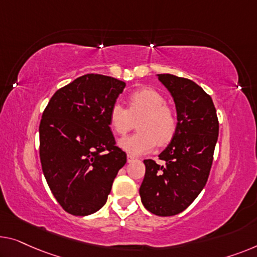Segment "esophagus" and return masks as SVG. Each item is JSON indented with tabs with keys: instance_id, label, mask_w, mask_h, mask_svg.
<instances>
[{
	"instance_id": "obj_1",
	"label": "esophagus",
	"mask_w": 257,
	"mask_h": 257,
	"mask_svg": "<svg viewBox=\"0 0 257 257\" xmlns=\"http://www.w3.org/2000/svg\"><path fill=\"white\" fill-rule=\"evenodd\" d=\"M135 160H136V158H135V157H133L132 155L127 156V162L128 163H133V162H135Z\"/></svg>"
}]
</instances>
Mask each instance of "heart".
I'll list each match as a JSON object with an SVG mask.
<instances>
[{"instance_id": "1", "label": "heart", "mask_w": 257, "mask_h": 257, "mask_svg": "<svg viewBox=\"0 0 257 257\" xmlns=\"http://www.w3.org/2000/svg\"><path fill=\"white\" fill-rule=\"evenodd\" d=\"M139 118L140 132L118 142L122 150L132 155L150 152L157 144L166 145L177 134V114L166 105L164 95L151 87L132 92L128 97V108L120 102H114L108 110L109 125L118 136L130 132Z\"/></svg>"}]
</instances>
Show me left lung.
I'll list each match as a JSON object with an SVG mask.
<instances>
[{"label":"left lung","mask_w":257,"mask_h":257,"mask_svg":"<svg viewBox=\"0 0 257 257\" xmlns=\"http://www.w3.org/2000/svg\"><path fill=\"white\" fill-rule=\"evenodd\" d=\"M158 79L171 92L177 107L178 130L159 155L166 165L145 159L140 188L145 209L162 217L182 212L194 202L208 181L219 133L212 99L188 78L160 74Z\"/></svg>","instance_id":"8db88e82"}]
</instances>
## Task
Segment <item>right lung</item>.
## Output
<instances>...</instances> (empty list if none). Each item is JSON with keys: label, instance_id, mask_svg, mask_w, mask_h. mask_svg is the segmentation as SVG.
Returning <instances> with one entry per match:
<instances>
[{"label": "right lung", "instance_id": "obj_1", "mask_svg": "<svg viewBox=\"0 0 257 257\" xmlns=\"http://www.w3.org/2000/svg\"><path fill=\"white\" fill-rule=\"evenodd\" d=\"M124 87L122 80L87 74L57 90L46 106L39 125L41 167L68 213L87 216L101 209L127 163L108 121Z\"/></svg>", "mask_w": 257, "mask_h": 257}]
</instances>
